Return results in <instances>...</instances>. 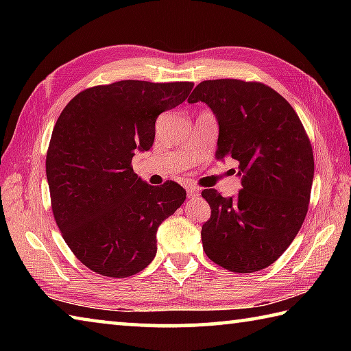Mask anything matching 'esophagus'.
Masks as SVG:
<instances>
[{
	"instance_id": "obj_1",
	"label": "esophagus",
	"mask_w": 351,
	"mask_h": 351,
	"mask_svg": "<svg viewBox=\"0 0 351 351\" xmlns=\"http://www.w3.org/2000/svg\"><path fill=\"white\" fill-rule=\"evenodd\" d=\"M186 190H187V197H189V198H197L198 195H199L198 190L193 189V187H187Z\"/></svg>"
}]
</instances>
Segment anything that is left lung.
<instances>
[{
    "instance_id": "obj_1",
    "label": "left lung",
    "mask_w": 351,
    "mask_h": 351,
    "mask_svg": "<svg viewBox=\"0 0 351 351\" xmlns=\"http://www.w3.org/2000/svg\"><path fill=\"white\" fill-rule=\"evenodd\" d=\"M218 119L217 159L239 161L241 190L224 198L204 189L210 218L201 240L207 257L232 272H255L287 251L306 217L313 148L288 100L261 82L204 80L187 99Z\"/></svg>"
}]
</instances>
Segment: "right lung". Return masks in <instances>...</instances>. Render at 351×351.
Segmentation results:
<instances>
[{
    "label": "right lung",
    "instance_id": "1",
    "mask_svg": "<svg viewBox=\"0 0 351 351\" xmlns=\"http://www.w3.org/2000/svg\"><path fill=\"white\" fill-rule=\"evenodd\" d=\"M192 82L121 80L80 91L64 106L46 153L51 207L63 240L86 268L130 277L156 255V230L186 199L173 181L153 187L133 171L161 112L187 99Z\"/></svg>",
    "mask_w": 351,
    "mask_h": 351
}]
</instances>
